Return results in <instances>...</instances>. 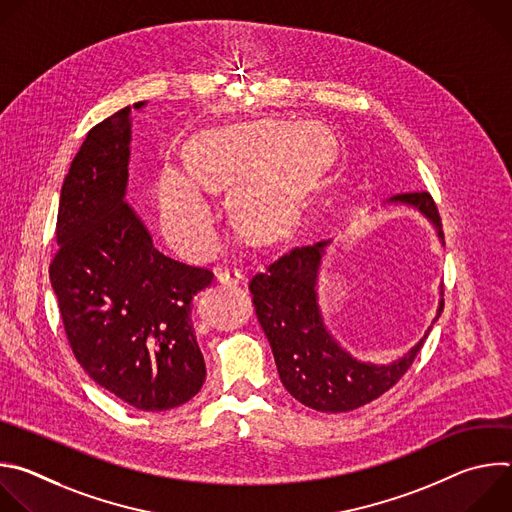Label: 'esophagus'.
<instances>
[{"label":"esophagus","instance_id":"1","mask_svg":"<svg viewBox=\"0 0 512 512\" xmlns=\"http://www.w3.org/2000/svg\"><path fill=\"white\" fill-rule=\"evenodd\" d=\"M243 279V273L239 269H223L216 273V281L223 285H237Z\"/></svg>","mask_w":512,"mask_h":512}]
</instances>
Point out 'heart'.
Wrapping results in <instances>:
<instances>
[{
  "label": "heart",
  "mask_w": 512,
  "mask_h": 512,
  "mask_svg": "<svg viewBox=\"0 0 512 512\" xmlns=\"http://www.w3.org/2000/svg\"><path fill=\"white\" fill-rule=\"evenodd\" d=\"M275 121L237 123L204 131L192 143V166L168 164L158 176L154 200L170 243L190 257H206L218 245V210L210 192L235 184L239 221L273 241L298 221L310 184L322 170V135ZM330 154V143L324 141Z\"/></svg>",
  "instance_id": "b5f03b06"
}]
</instances>
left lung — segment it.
Instances as JSON below:
<instances>
[{"mask_svg": "<svg viewBox=\"0 0 512 512\" xmlns=\"http://www.w3.org/2000/svg\"><path fill=\"white\" fill-rule=\"evenodd\" d=\"M387 202L419 210L444 241L442 218L429 192H405ZM328 245L330 241H320L291 249L257 273L249 289L279 379L289 395L322 413H344L387 393L407 373L429 330L391 364L362 362L346 352L326 328L318 306V277ZM442 310L440 302L435 320Z\"/></svg>", "mask_w": 512, "mask_h": 512, "instance_id": "left-lung-1", "label": "left lung"}]
</instances>
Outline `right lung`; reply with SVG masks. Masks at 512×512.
I'll return each mask as SVG.
<instances>
[{
  "instance_id": "add662e5",
  "label": "right lung",
  "mask_w": 512,
  "mask_h": 512,
  "mask_svg": "<svg viewBox=\"0 0 512 512\" xmlns=\"http://www.w3.org/2000/svg\"><path fill=\"white\" fill-rule=\"evenodd\" d=\"M129 113L125 107L95 125L72 160L48 271L85 373L135 409L168 411L190 401L206 379L192 298L212 273L160 253L125 202Z\"/></svg>"
}]
</instances>
